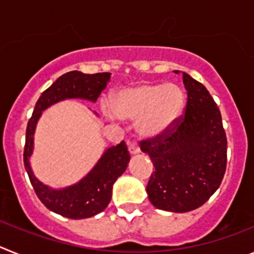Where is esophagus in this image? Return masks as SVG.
Segmentation results:
<instances>
[{
    "label": "esophagus",
    "mask_w": 254,
    "mask_h": 254,
    "mask_svg": "<svg viewBox=\"0 0 254 254\" xmlns=\"http://www.w3.org/2000/svg\"><path fill=\"white\" fill-rule=\"evenodd\" d=\"M128 151L131 152L132 155H137L138 152H140V147H138V145L136 142H131L128 145Z\"/></svg>",
    "instance_id": "esophagus-1"
}]
</instances>
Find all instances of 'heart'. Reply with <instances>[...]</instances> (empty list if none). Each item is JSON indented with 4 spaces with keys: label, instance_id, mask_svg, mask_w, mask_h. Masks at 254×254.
Listing matches in <instances>:
<instances>
[{
    "label": "heart",
    "instance_id": "obj_1",
    "mask_svg": "<svg viewBox=\"0 0 254 254\" xmlns=\"http://www.w3.org/2000/svg\"><path fill=\"white\" fill-rule=\"evenodd\" d=\"M187 96L181 86L165 82H141L123 87L112 96V109L105 108L111 120L137 121L141 137L154 140L167 133L186 111Z\"/></svg>",
    "mask_w": 254,
    "mask_h": 254
}]
</instances>
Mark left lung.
<instances>
[{
	"label": "left lung",
	"instance_id": "8db88e82",
	"mask_svg": "<svg viewBox=\"0 0 254 254\" xmlns=\"http://www.w3.org/2000/svg\"><path fill=\"white\" fill-rule=\"evenodd\" d=\"M179 73V71H174ZM187 107L174 127L141 150L155 167L146 192L159 210H196L220 187L226 169V134L219 108L201 82L182 72Z\"/></svg>",
	"mask_w": 254,
	"mask_h": 254
}]
</instances>
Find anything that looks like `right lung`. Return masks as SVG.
Masks as SVG:
<instances>
[{
  "label": "right lung",
  "instance_id": "right-lung-1",
  "mask_svg": "<svg viewBox=\"0 0 254 254\" xmlns=\"http://www.w3.org/2000/svg\"><path fill=\"white\" fill-rule=\"evenodd\" d=\"M111 81V73L100 72L89 75L80 71H71L60 76L43 91L35 104L33 116L26 127L24 165L38 198L56 214L68 219H87L105 210L111 202L114 182L127 169L129 152L122 141L117 146L104 150L93 169L77 183L64 188H52L34 176L30 165V156L34 150V133L37 123L43 111L51 105L66 99H82L95 103L100 93ZM96 114V113H95Z\"/></svg>",
  "mask_w": 254,
  "mask_h": 254
}]
</instances>
